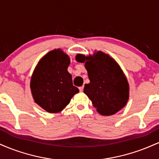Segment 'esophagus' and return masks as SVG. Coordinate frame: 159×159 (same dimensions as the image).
<instances>
[{"instance_id": "34e87169", "label": "esophagus", "mask_w": 159, "mask_h": 159, "mask_svg": "<svg viewBox=\"0 0 159 159\" xmlns=\"http://www.w3.org/2000/svg\"><path fill=\"white\" fill-rule=\"evenodd\" d=\"M79 90L80 92H82V91L84 90V86H81V87H79Z\"/></svg>"}]
</instances>
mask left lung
<instances>
[{
  "label": "left lung",
  "instance_id": "obj_1",
  "mask_svg": "<svg viewBox=\"0 0 159 159\" xmlns=\"http://www.w3.org/2000/svg\"><path fill=\"white\" fill-rule=\"evenodd\" d=\"M75 60L85 63L90 83L85 84L84 93L98 113L111 116L125 106L129 98V84L114 58L101 51H95L93 55L78 54Z\"/></svg>",
  "mask_w": 159,
  "mask_h": 159
}]
</instances>
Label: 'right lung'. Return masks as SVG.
<instances>
[{"label":"right lung","instance_id":"right-lung-1","mask_svg":"<svg viewBox=\"0 0 159 159\" xmlns=\"http://www.w3.org/2000/svg\"><path fill=\"white\" fill-rule=\"evenodd\" d=\"M69 64V57L57 48L43 56L34 69L30 85L33 98L47 112H61L79 92L67 70Z\"/></svg>","mask_w":159,"mask_h":159}]
</instances>
